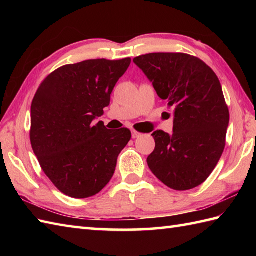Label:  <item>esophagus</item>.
Returning a JSON list of instances; mask_svg holds the SVG:
<instances>
[{"instance_id": "esophagus-1", "label": "esophagus", "mask_w": 256, "mask_h": 256, "mask_svg": "<svg viewBox=\"0 0 256 256\" xmlns=\"http://www.w3.org/2000/svg\"><path fill=\"white\" fill-rule=\"evenodd\" d=\"M140 135H142V134L136 132V131H134V130L132 131V138H138L140 136Z\"/></svg>"}]
</instances>
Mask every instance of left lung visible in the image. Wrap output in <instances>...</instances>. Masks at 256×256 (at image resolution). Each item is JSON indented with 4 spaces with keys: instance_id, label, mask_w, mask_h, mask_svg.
I'll return each instance as SVG.
<instances>
[{
    "instance_id": "8db88e82",
    "label": "left lung",
    "mask_w": 256,
    "mask_h": 256,
    "mask_svg": "<svg viewBox=\"0 0 256 256\" xmlns=\"http://www.w3.org/2000/svg\"><path fill=\"white\" fill-rule=\"evenodd\" d=\"M154 89L174 108L172 133L157 130L148 157L152 172L175 190H189L214 172L226 146L229 108L220 81L199 58L154 52L133 59Z\"/></svg>"
}]
</instances>
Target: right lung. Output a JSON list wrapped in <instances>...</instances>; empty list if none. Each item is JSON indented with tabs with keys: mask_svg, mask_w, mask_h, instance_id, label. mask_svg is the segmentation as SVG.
<instances>
[{
	"mask_svg": "<svg viewBox=\"0 0 256 256\" xmlns=\"http://www.w3.org/2000/svg\"><path fill=\"white\" fill-rule=\"evenodd\" d=\"M130 64L131 58L66 64L42 81L32 99V150L46 176L69 197L82 199L100 192L131 140L128 128L111 131L96 122Z\"/></svg>",
	"mask_w": 256,
	"mask_h": 256,
	"instance_id": "right-lung-1",
	"label": "right lung"
}]
</instances>
